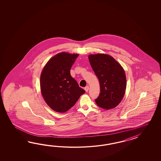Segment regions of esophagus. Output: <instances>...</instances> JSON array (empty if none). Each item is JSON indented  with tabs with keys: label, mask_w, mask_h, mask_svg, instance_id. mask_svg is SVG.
I'll return each mask as SVG.
<instances>
[{
	"label": "esophagus",
	"mask_w": 161,
	"mask_h": 161,
	"mask_svg": "<svg viewBox=\"0 0 161 161\" xmlns=\"http://www.w3.org/2000/svg\"><path fill=\"white\" fill-rule=\"evenodd\" d=\"M88 89H89V86H86V87L84 88V90H85V91L86 92H87L88 91Z\"/></svg>",
	"instance_id": "obj_1"
}]
</instances>
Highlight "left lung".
Here are the masks:
<instances>
[{"label":"left lung","mask_w":161,"mask_h":161,"mask_svg":"<svg viewBox=\"0 0 161 161\" xmlns=\"http://www.w3.org/2000/svg\"><path fill=\"white\" fill-rule=\"evenodd\" d=\"M88 59L100 82V93L95 100L96 104L106 110L116 107L124 97L126 88L123 68L107 54L90 55Z\"/></svg>","instance_id":"1"}]
</instances>
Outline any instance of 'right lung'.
<instances>
[{
	"label": "right lung",
	"instance_id": "1",
	"mask_svg": "<svg viewBox=\"0 0 161 161\" xmlns=\"http://www.w3.org/2000/svg\"><path fill=\"white\" fill-rule=\"evenodd\" d=\"M78 56L66 53L57 54L46 64L41 74L42 95L46 103L57 112H67L86 92L70 74Z\"/></svg>",
	"mask_w": 161,
	"mask_h": 161
}]
</instances>
